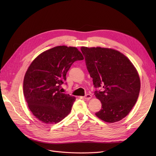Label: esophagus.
Wrapping results in <instances>:
<instances>
[{"label":"esophagus","instance_id":"esophagus-1","mask_svg":"<svg viewBox=\"0 0 156 156\" xmlns=\"http://www.w3.org/2000/svg\"><path fill=\"white\" fill-rule=\"evenodd\" d=\"M83 98H84L85 99H86V100H89V99H90L91 98H92V95L89 94H86V95L83 97Z\"/></svg>","mask_w":156,"mask_h":156}]
</instances>
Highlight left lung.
<instances>
[{"label":"left lung","instance_id":"1","mask_svg":"<svg viewBox=\"0 0 156 156\" xmlns=\"http://www.w3.org/2000/svg\"><path fill=\"white\" fill-rule=\"evenodd\" d=\"M87 70L93 78L94 95L102 103L95 115L108 122L126 117L140 93V80L133 64L118 51L101 47H82Z\"/></svg>","mask_w":156,"mask_h":156}]
</instances>
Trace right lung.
<instances>
[{"label": "right lung", "instance_id": "right-lung-1", "mask_svg": "<svg viewBox=\"0 0 156 156\" xmlns=\"http://www.w3.org/2000/svg\"><path fill=\"white\" fill-rule=\"evenodd\" d=\"M83 59L77 48L62 45L42 52L31 62L24 78L23 94L36 118L50 125L68 115L76 99L60 88L73 63Z\"/></svg>", "mask_w": 156, "mask_h": 156}]
</instances>
